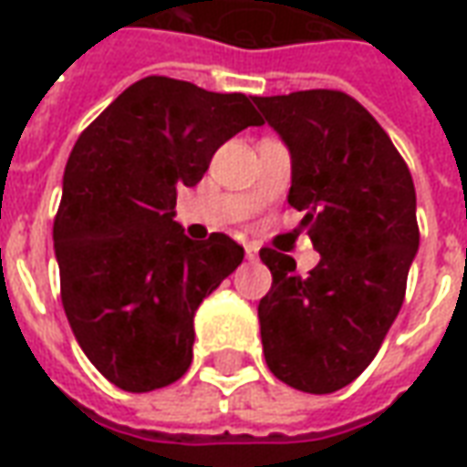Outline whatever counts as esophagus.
Returning a JSON list of instances; mask_svg holds the SVG:
<instances>
[{"instance_id":"1","label":"esophagus","mask_w":467,"mask_h":467,"mask_svg":"<svg viewBox=\"0 0 467 467\" xmlns=\"http://www.w3.org/2000/svg\"><path fill=\"white\" fill-rule=\"evenodd\" d=\"M257 253H260V247L254 243L244 244V254H247V260H257Z\"/></svg>"}]
</instances>
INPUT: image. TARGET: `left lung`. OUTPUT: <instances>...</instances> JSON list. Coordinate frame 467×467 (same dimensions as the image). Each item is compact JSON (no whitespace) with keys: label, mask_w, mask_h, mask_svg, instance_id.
I'll list each match as a JSON object with an SVG mask.
<instances>
[{"label":"left lung","mask_w":467,"mask_h":467,"mask_svg":"<svg viewBox=\"0 0 467 467\" xmlns=\"http://www.w3.org/2000/svg\"><path fill=\"white\" fill-rule=\"evenodd\" d=\"M290 152L287 202L303 210L320 263L307 277L260 250L273 287L257 305L267 368L313 395L350 385L400 313L418 254L415 184L375 117L335 89L254 97Z\"/></svg>","instance_id":"left-lung-1"}]
</instances>
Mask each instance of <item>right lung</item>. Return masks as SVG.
<instances>
[{
	"label": "right lung",
	"instance_id": "add662e5",
	"mask_svg": "<svg viewBox=\"0 0 467 467\" xmlns=\"http://www.w3.org/2000/svg\"><path fill=\"white\" fill-rule=\"evenodd\" d=\"M257 124L240 92L144 77L79 134L55 220L62 305L117 388L157 390L190 368L194 313L244 250L223 233L190 240L174 220L177 187H194L213 154Z\"/></svg>",
	"mask_w": 467,
	"mask_h": 467
}]
</instances>
